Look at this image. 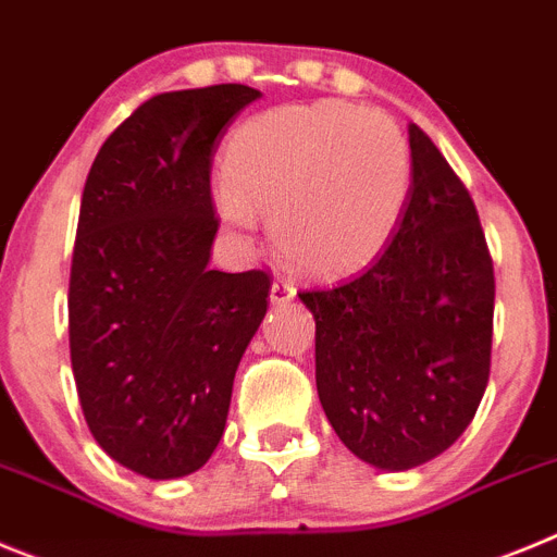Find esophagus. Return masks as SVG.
<instances>
[{
    "instance_id": "esophagus-1",
    "label": "esophagus",
    "mask_w": 557,
    "mask_h": 557,
    "mask_svg": "<svg viewBox=\"0 0 557 557\" xmlns=\"http://www.w3.org/2000/svg\"><path fill=\"white\" fill-rule=\"evenodd\" d=\"M297 297V288L288 283V280L277 277L272 283V294H269V299H272V305H288L290 299Z\"/></svg>"
}]
</instances>
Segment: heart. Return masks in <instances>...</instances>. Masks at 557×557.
I'll list each match as a JSON object with an SVG mask.
<instances>
[{"instance_id":"obj_1","label":"heart","mask_w":557,"mask_h":557,"mask_svg":"<svg viewBox=\"0 0 557 557\" xmlns=\"http://www.w3.org/2000/svg\"><path fill=\"white\" fill-rule=\"evenodd\" d=\"M222 216L274 244L308 274L363 267L397 230L413 163L403 129L380 110L344 102L290 104L249 119L230 138Z\"/></svg>"}]
</instances>
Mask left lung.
Returning <instances> with one entry per match:
<instances>
[{
    "label": "left lung",
    "mask_w": 557,
    "mask_h": 557,
    "mask_svg": "<svg viewBox=\"0 0 557 557\" xmlns=\"http://www.w3.org/2000/svg\"><path fill=\"white\" fill-rule=\"evenodd\" d=\"M408 205L360 272L299 290L315 319V388L338 438L405 472L458 441L491 372L494 263L472 197L410 124Z\"/></svg>",
    "instance_id": "8db88e82"
}]
</instances>
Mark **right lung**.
Segmentation results:
<instances>
[{
    "mask_svg": "<svg viewBox=\"0 0 557 557\" xmlns=\"http://www.w3.org/2000/svg\"><path fill=\"white\" fill-rule=\"evenodd\" d=\"M260 97L224 83L147 99L99 149L79 205L69 347L99 447L149 480L197 472L227 422L235 369L272 277L210 269V160Z\"/></svg>",
    "mask_w": 557,
    "mask_h": 557,
    "instance_id": "obj_1",
    "label": "right lung"
}]
</instances>
